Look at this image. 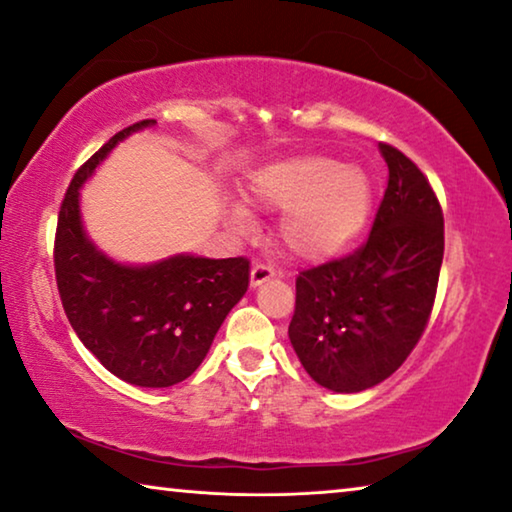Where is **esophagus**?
I'll list each match as a JSON object with an SVG mask.
<instances>
[{"label":"esophagus","mask_w":512,"mask_h":512,"mask_svg":"<svg viewBox=\"0 0 512 512\" xmlns=\"http://www.w3.org/2000/svg\"><path fill=\"white\" fill-rule=\"evenodd\" d=\"M272 277H274V270H272V267L256 263L254 267H251V288L263 286V283H265V281H270Z\"/></svg>","instance_id":"obj_1"}]
</instances>
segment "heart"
I'll return each mask as SVG.
<instances>
[{"label": "heart", "mask_w": 512, "mask_h": 512, "mask_svg": "<svg viewBox=\"0 0 512 512\" xmlns=\"http://www.w3.org/2000/svg\"><path fill=\"white\" fill-rule=\"evenodd\" d=\"M249 194L272 212H283L279 242L306 263L327 261L348 249L366 229L373 212V183L355 164L325 155L290 157L265 164L249 180ZM226 219L247 229L249 210L226 206Z\"/></svg>", "instance_id": "1"}]
</instances>
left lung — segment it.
Wrapping results in <instances>:
<instances>
[{"label": "left lung", "mask_w": 512, "mask_h": 512, "mask_svg": "<svg viewBox=\"0 0 512 512\" xmlns=\"http://www.w3.org/2000/svg\"><path fill=\"white\" fill-rule=\"evenodd\" d=\"M389 185L368 242L297 277L288 338L320 387L359 393L396 373L419 343L444 258V217L419 167L380 144Z\"/></svg>", "instance_id": "1"}]
</instances>
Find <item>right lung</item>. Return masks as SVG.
<instances>
[{"instance_id": "right-lung-1", "label": "right lung", "mask_w": 512, "mask_h": 512, "mask_svg": "<svg viewBox=\"0 0 512 512\" xmlns=\"http://www.w3.org/2000/svg\"><path fill=\"white\" fill-rule=\"evenodd\" d=\"M153 125L151 119L125 128L77 171L61 203L54 270L84 348L123 382L164 389L187 380L206 359L222 322L247 293L249 261L174 254L132 265L89 238L80 190L121 141Z\"/></svg>"}]
</instances>
